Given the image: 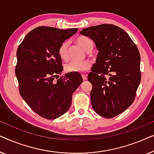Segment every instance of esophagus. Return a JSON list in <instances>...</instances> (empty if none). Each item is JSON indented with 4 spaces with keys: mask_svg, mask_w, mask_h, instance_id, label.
<instances>
[{
    "mask_svg": "<svg viewBox=\"0 0 154 154\" xmlns=\"http://www.w3.org/2000/svg\"><path fill=\"white\" fill-rule=\"evenodd\" d=\"M82 79H83L84 81H85V80L87 79V75H85V74L84 75L83 74L82 75Z\"/></svg>",
    "mask_w": 154,
    "mask_h": 154,
    "instance_id": "esophagus-1",
    "label": "esophagus"
}]
</instances>
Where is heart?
Segmentation results:
<instances>
[{
  "instance_id": "obj_1",
  "label": "heart",
  "mask_w": 154,
  "mask_h": 154,
  "mask_svg": "<svg viewBox=\"0 0 154 154\" xmlns=\"http://www.w3.org/2000/svg\"><path fill=\"white\" fill-rule=\"evenodd\" d=\"M78 45H79L86 51H91L94 47V43L90 38L87 36L80 35L75 39ZM68 47L69 42L64 41L60 45L58 49V54L60 58L63 60L68 59ZM91 63L89 60L83 61H71L65 66V70L67 72H84L90 68Z\"/></svg>"
}]
</instances>
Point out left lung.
I'll return each mask as SVG.
<instances>
[{
	"instance_id": "left-lung-1",
	"label": "left lung",
	"mask_w": 154,
	"mask_h": 154,
	"mask_svg": "<svg viewBox=\"0 0 154 154\" xmlns=\"http://www.w3.org/2000/svg\"><path fill=\"white\" fill-rule=\"evenodd\" d=\"M80 34L92 39L99 51L88 75L93 109L103 117H114L135 98L142 77L139 50L128 34L115 25L94 26Z\"/></svg>"
}]
</instances>
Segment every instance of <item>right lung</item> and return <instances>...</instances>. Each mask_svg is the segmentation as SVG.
<instances>
[{
    "instance_id": "add662e5",
    "label": "right lung",
    "mask_w": 154,
    "mask_h": 154,
    "mask_svg": "<svg viewBox=\"0 0 154 154\" xmlns=\"http://www.w3.org/2000/svg\"><path fill=\"white\" fill-rule=\"evenodd\" d=\"M77 31L37 27L26 35L17 49L15 75L19 94L41 117L54 119L66 113L73 93L83 82L78 72L67 73L54 80L63 70L58 47Z\"/></svg>"
}]
</instances>
